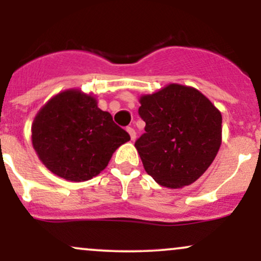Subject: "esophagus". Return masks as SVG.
I'll return each instance as SVG.
<instances>
[{"label": "esophagus", "mask_w": 261, "mask_h": 261, "mask_svg": "<svg viewBox=\"0 0 261 261\" xmlns=\"http://www.w3.org/2000/svg\"><path fill=\"white\" fill-rule=\"evenodd\" d=\"M126 131L128 133V135H130L131 140L134 141L135 139H136V131H135L133 127H127V128H126Z\"/></svg>", "instance_id": "obj_1"}]
</instances>
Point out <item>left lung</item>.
<instances>
[{"label":"left lung","instance_id":"8db88e82","mask_svg":"<svg viewBox=\"0 0 261 261\" xmlns=\"http://www.w3.org/2000/svg\"><path fill=\"white\" fill-rule=\"evenodd\" d=\"M145 131L135 142L143 168L162 187L193 184L222 141V115L201 92L172 83L140 98Z\"/></svg>","mask_w":261,"mask_h":261}]
</instances>
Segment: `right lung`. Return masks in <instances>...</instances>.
Returning a JSON list of instances; mask_svg holds the SVG:
<instances>
[{
	"instance_id": "obj_1",
	"label": "right lung",
	"mask_w": 261,
	"mask_h": 261,
	"mask_svg": "<svg viewBox=\"0 0 261 261\" xmlns=\"http://www.w3.org/2000/svg\"><path fill=\"white\" fill-rule=\"evenodd\" d=\"M130 140L112 115L91 94L67 89L39 110L32 125V142L50 172L71 181L98 175L116 148Z\"/></svg>"
}]
</instances>
